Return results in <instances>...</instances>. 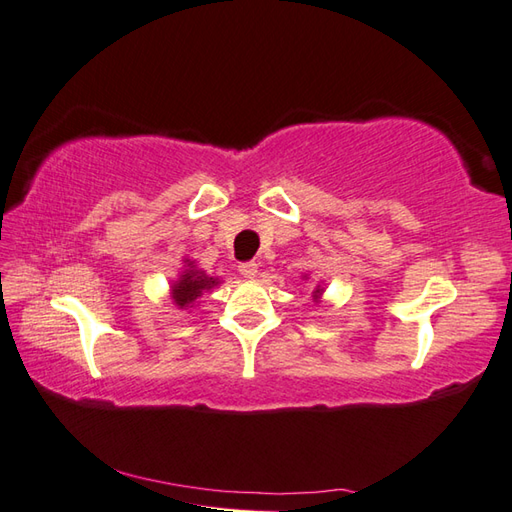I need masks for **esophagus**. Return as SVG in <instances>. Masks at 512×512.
I'll return each mask as SVG.
<instances>
[{"instance_id":"34e87169","label":"esophagus","mask_w":512,"mask_h":512,"mask_svg":"<svg viewBox=\"0 0 512 512\" xmlns=\"http://www.w3.org/2000/svg\"><path fill=\"white\" fill-rule=\"evenodd\" d=\"M239 273H242L246 279H255L257 277V264L255 262L239 264Z\"/></svg>"}]
</instances>
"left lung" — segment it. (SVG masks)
I'll list each match as a JSON object with an SVG mask.
<instances>
[{
	"label": "left lung",
	"instance_id": "obj_1",
	"mask_svg": "<svg viewBox=\"0 0 512 512\" xmlns=\"http://www.w3.org/2000/svg\"><path fill=\"white\" fill-rule=\"evenodd\" d=\"M321 292H323V288H321V286H317V290H314V299H319V297H321Z\"/></svg>",
	"mask_w": 512,
	"mask_h": 512
}]
</instances>
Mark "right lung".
I'll return each instance as SVG.
<instances>
[{
	"mask_svg": "<svg viewBox=\"0 0 512 512\" xmlns=\"http://www.w3.org/2000/svg\"><path fill=\"white\" fill-rule=\"evenodd\" d=\"M217 284H220V279L209 277L204 270H198L195 264L187 259V268L182 270L178 281L171 284V299L180 310H189L198 303V299L206 290L215 288Z\"/></svg>",
	"mask_w": 512,
	"mask_h": 512,
	"instance_id": "add662e5",
	"label": "right lung"
}]
</instances>
